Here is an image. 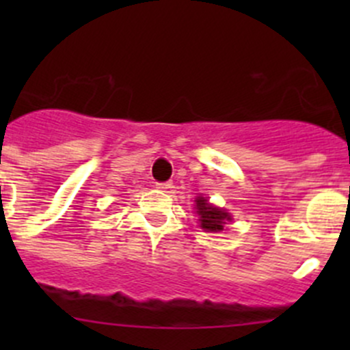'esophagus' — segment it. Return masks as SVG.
I'll list each match as a JSON object with an SVG mask.
<instances>
[{"label": "esophagus", "instance_id": "34e87169", "mask_svg": "<svg viewBox=\"0 0 350 350\" xmlns=\"http://www.w3.org/2000/svg\"><path fill=\"white\" fill-rule=\"evenodd\" d=\"M171 186H172L171 183H157V185H155V188L161 189V191H165V189H169Z\"/></svg>", "mask_w": 350, "mask_h": 350}]
</instances>
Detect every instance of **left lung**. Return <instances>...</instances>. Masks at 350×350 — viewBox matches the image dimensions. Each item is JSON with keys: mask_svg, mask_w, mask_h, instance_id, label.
Listing matches in <instances>:
<instances>
[{"mask_svg": "<svg viewBox=\"0 0 350 350\" xmlns=\"http://www.w3.org/2000/svg\"><path fill=\"white\" fill-rule=\"evenodd\" d=\"M195 208L198 220H200V227L204 232H221L225 224L232 221V215L224 208H218L211 204L206 198L196 196Z\"/></svg>", "mask_w": 350, "mask_h": 350, "instance_id": "left-lung-1", "label": "left lung"}]
</instances>
